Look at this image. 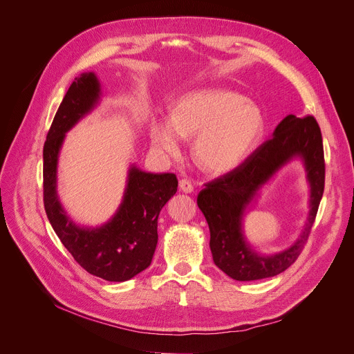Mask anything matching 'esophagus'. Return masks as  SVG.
Returning a JSON list of instances; mask_svg holds the SVG:
<instances>
[{"instance_id": "1", "label": "esophagus", "mask_w": 354, "mask_h": 354, "mask_svg": "<svg viewBox=\"0 0 354 354\" xmlns=\"http://www.w3.org/2000/svg\"><path fill=\"white\" fill-rule=\"evenodd\" d=\"M179 187H180V191L185 192V194H192L194 192V185L187 179H180L179 180Z\"/></svg>"}]
</instances>
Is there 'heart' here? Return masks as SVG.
Here are the masks:
<instances>
[{
  "mask_svg": "<svg viewBox=\"0 0 354 354\" xmlns=\"http://www.w3.org/2000/svg\"><path fill=\"white\" fill-rule=\"evenodd\" d=\"M265 115L256 104L227 89L186 93L172 108L171 120H155L149 135L162 153L176 156L182 138H194L192 158L210 175L236 171L250 158L265 132Z\"/></svg>",
  "mask_w": 354,
  "mask_h": 354,
  "instance_id": "heart-1",
  "label": "heart"
}]
</instances>
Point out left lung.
<instances>
[{"instance_id": "obj_1", "label": "left lung", "mask_w": 354, "mask_h": 354, "mask_svg": "<svg viewBox=\"0 0 354 354\" xmlns=\"http://www.w3.org/2000/svg\"><path fill=\"white\" fill-rule=\"evenodd\" d=\"M293 158H300L311 187L310 215L299 238L285 251L273 255L256 252L243 232V216L258 191ZM324 191V155L322 132L313 116L288 115L272 139L259 147L239 167L206 183L198 206L210 230V252L215 265L239 281L261 280L285 272L295 263L312 230Z\"/></svg>"}]
</instances>
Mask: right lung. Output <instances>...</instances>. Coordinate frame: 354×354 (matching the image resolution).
I'll list each match as a JSON object with an SVG mask.
<instances>
[{"label": "right lung", "mask_w": 354, "mask_h": 354, "mask_svg": "<svg viewBox=\"0 0 354 354\" xmlns=\"http://www.w3.org/2000/svg\"><path fill=\"white\" fill-rule=\"evenodd\" d=\"M102 89L98 77L84 73L71 84L44 145V206L62 245L88 273L125 281L145 270L158 243V216L176 194L175 174H151L132 163L121 205L101 226H81L64 209L57 192L58 159L65 135L95 109Z\"/></svg>", "instance_id": "right-lung-1"}]
</instances>
